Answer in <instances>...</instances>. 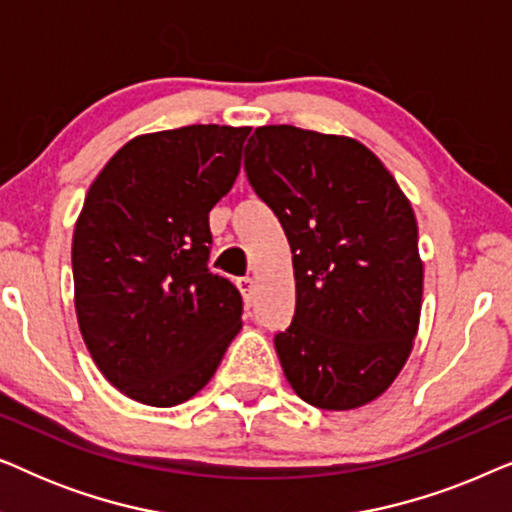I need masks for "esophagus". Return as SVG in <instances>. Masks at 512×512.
Listing matches in <instances>:
<instances>
[{"instance_id": "esophagus-1", "label": "esophagus", "mask_w": 512, "mask_h": 512, "mask_svg": "<svg viewBox=\"0 0 512 512\" xmlns=\"http://www.w3.org/2000/svg\"><path fill=\"white\" fill-rule=\"evenodd\" d=\"M237 289H240L244 303H247V307H249L251 300H254V279L240 277V279H237Z\"/></svg>"}]
</instances>
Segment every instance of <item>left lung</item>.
<instances>
[{
  "instance_id": "obj_1",
  "label": "left lung",
  "mask_w": 512,
  "mask_h": 512,
  "mask_svg": "<svg viewBox=\"0 0 512 512\" xmlns=\"http://www.w3.org/2000/svg\"><path fill=\"white\" fill-rule=\"evenodd\" d=\"M244 172L293 254L296 312L275 335L286 380L321 410L375 401L408 361L422 312L408 198L356 139L293 125L256 128Z\"/></svg>"
}]
</instances>
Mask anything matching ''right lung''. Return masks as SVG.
Segmentation results:
<instances>
[{"label":"right lung","mask_w":512,"mask_h":512,"mask_svg":"<svg viewBox=\"0 0 512 512\" xmlns=\"http://www.w3.org/2000/svg\"><path fill=\"white\" fill-rule=\"evenodd\" d=\"M251 128L186 125L132 139L90 186L74 228L79 328L125 396L198 394L242 326V296L209 272V212L233 188Z\"/></svg>","instance_id":"add662e5"}]
</instances>
